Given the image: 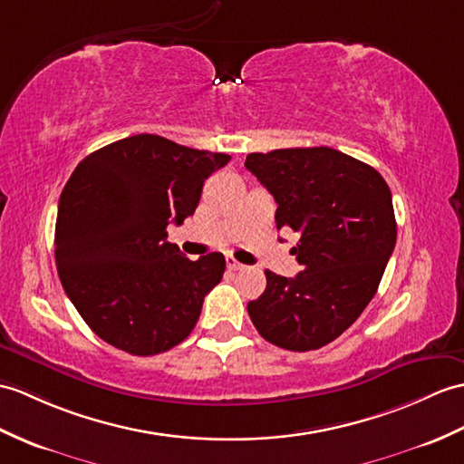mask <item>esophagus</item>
Here are the masks:
<instances>
[{
  "instance_id": "esophagus-1",
  "label": "esophagus",
  "mask_w": 464,
  "mask_h": 464,
  "mask_svg": "<svg viewBox=\"0 0 464 464\" xmlns=\"http://www.w3.org/2000/svg\"><path fill=\"white\" fill-rule=\"evenodd\" d=\"M225 261H227V266L231 268V271H241V268L245 266V265H241V263L237 261V258L231 256V255H227V258H225Z\"/></svg>"
}]
</instances>
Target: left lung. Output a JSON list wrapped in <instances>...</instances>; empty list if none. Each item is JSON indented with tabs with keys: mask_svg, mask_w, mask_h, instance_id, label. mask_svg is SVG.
I'll return each instance as SVG.
<instances>
[{
	"mask_svg": "<svg viewBox=\"0 0 464 464\" xmlns=\"http://www.w3.org/2000/svg\"><path fill=\"white\" fill-rule=\"evenodd\" d=\"M245 168L275 198L276 229L300 235L290 253L303 266L295 278L265 271V293L246 310L266 342L318 350L358 320L380 286L397 239L390 186L326 146L255 152Z\"/></svg>",
	"mask_w": 464,
	"mask_h": 464,
	"instance_id": "1",
	"label": "left lung"
}]
</instances>
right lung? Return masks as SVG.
<instances>
[{"label":"right lung","instance_id":"add662e5","mask_svg":"<svg viewBox=\"0 0 464 464\" xmlns=\"http://www.w3.org/2000/svg\"><path fill=\"white\" fill-rule=\"evenodd\" d=\"M229 160L136 134L74 168L59 199L55 263L96 336L132 355H156L189 336L225 256L189 261L166 229L193 215L203 183Z\"/></svg>","mask_w":464,"mask_h":464}]
</instances>
